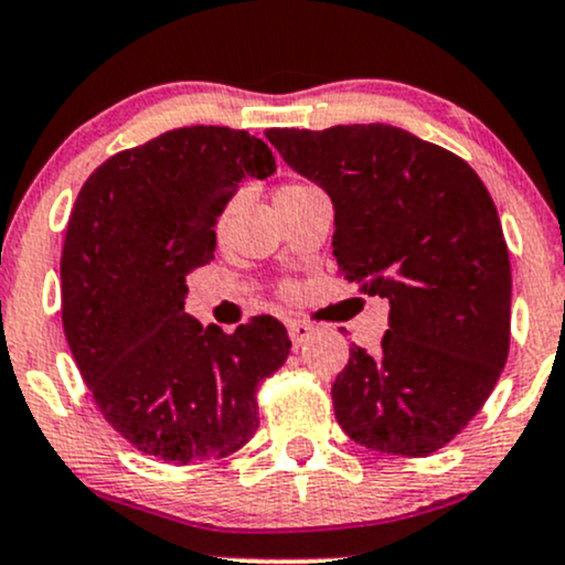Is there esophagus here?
I'll list each match as a JSON object with an SVG mask.
<instances>
[{
  "mask_svg": "<svg viewBox=\"0 0 565 565\" xmlns=\"http://www.w3.org/2000/svg\"><path fill=\"white\" fill-rule=\"evenodd\" d=\"M287 329H289L291 342H295V348H300L302 342L308 340L310 334H313V327H310V323H305V321H289Z\"/></svg>",
  "mask_w": 565,
  "mask_h": 565,
  "instance_id": "34e87169",
  "label": "esophagus"
}]
</instances>
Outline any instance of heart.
I'll use <instances>...</instances> for the list:
<instances>
[{"label": "heart", "instance_id": "obj_1", "mask_svg": "<svg viewBox=\"0 0 565 565\" xmlns=\"http://www.w3.org/2000/svg\"><path fill=\"white\" fill-rule=\"evenodd\" d=\"M297 188H310V185H302V183H287V185L278 188V193H281V191H297Z\"/></svg>", "mask_w": 565, "mask_h": 565}]
</instances>
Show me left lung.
Returning a JSON list of instances; mask_svg holds the SVG:
<instances>
[{
    "mask_svg": "<svg viewBox=\"0 0 565 565\" xmlns=\"http://www.w3.org/2000/svg\"><path fill=\"white\" fill-rule=\"evenodd\" d=\"M265 138L332 199L340 274L391 302L380 353L350 348L337 374V423L372 451L444 449L481 412L510 350V257L483 180L391 125Z\"/></svg>",
    "mask_w": 565,
    "mask_h": 565,
    "instance_id": "8db88e82",
    "label": "left lung"
}]
</instances>
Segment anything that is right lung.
Returning <instances> with one entry per match:
<instances>
[{"instance_id":"obj_1","label":"right lung","mask_w":565,"mask_h":565,"mask_svg":"<svg viewBox=\"0 0 565 565\" xmlns=\"http://www.w3.org/2000/svg\"><path fill=\"white\" fill-rule=\"evenodd\" d=\"M260 138L180 127L114 153L71 210L63 332L106 423L164 462L228 457L255 436L257 385L289 355L274 316L233 334L185 313V276L215 260V225L244 178H268Z\"/></svg>"}]
</instances>
